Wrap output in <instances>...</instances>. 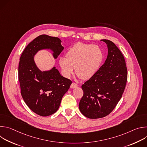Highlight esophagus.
I'll list each match as a JSON object with an SVG mask.
<instances>
[{"label":"esophagus","mask_w":147,"mask_h":147,"mask_svg":"<svg viewBox=\"0 0 147 147\" xmlns=\"http://www.w3.org/2000/svg\"><path fill=\"white\" fill-rule=\"evenodd\" d=\"M77 86H78V85L77 84L73 82L71 84V86H70V88H76Z\"/></svg>","instance_id":"1"}]
</instances>
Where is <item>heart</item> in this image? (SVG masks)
<instances>
[{"label":"heart","instance_id":"b5f03b06","mask_svg":"<svg viewBox=\"0 0 147 147\" xmlns=\"http://www.w3.org/2000/svg\"><path fill=\"white\" fill-rule=\"evenodd\" d=\"M66 58L60 57L59 63L66 77L76 73L82 80L92 78L98 70L103 60V52L98 45L77 42L68 49Z\"/></svg>","mask_w":147,"mask_h":147}]
</instances>
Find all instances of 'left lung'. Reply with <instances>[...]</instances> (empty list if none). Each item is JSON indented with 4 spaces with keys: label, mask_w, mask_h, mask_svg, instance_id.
Listing matches in <instances>:
<instances>
[{
    "label": "left lung",
    "mask_w": 147,
    "mask_h": 147,
    "mask_svg": "<svg viewBox=\"0 0 147 147\" xmlns=\"http://www.w3.org/2000/svg\"><path fill=\"white\" fill-rule=\"evenodd\" d=\"M108 47V56L95 74L81 88L84 94L79 103L81 113L90 119L105 117L121 99L127 80L124 57L113 42L101 40Z\"/></svg>",
    "instance_id": "1"
}]
</instances>
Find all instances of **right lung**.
<instances>
[{"label":"right lung","mask_w":147,"mask_h":147,"mask_svg":"<svg viewBox=\"0 0 147 147\" xmlns=\"http://www.w3.org/2000/svg\"><path fill=\"white\" fill-rule=\"evenodd\" d=\"M61 42L59 38L40 35L26 47L20 59L21 94L28 108L41 116L51 115L58 110L61 99L72 82L61 76L55 67L48 71H40L34 57L40 50L51 49L56 59L64 49Z\"/></svg>","instance_id":"add662e5"}]
</instances>
